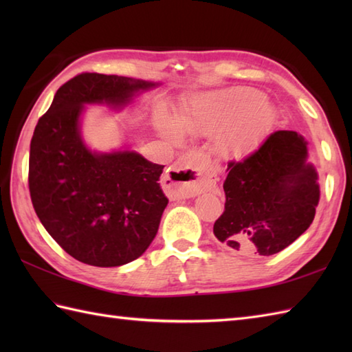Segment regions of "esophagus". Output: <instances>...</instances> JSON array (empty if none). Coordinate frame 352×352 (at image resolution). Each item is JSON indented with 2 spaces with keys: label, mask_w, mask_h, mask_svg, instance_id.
I'll return each instance as SVG.
<instances>
[{
  "label": "esophagus",
  "mask_w": 352,
  "mask_h": 352,
  "mask_svg": "<svg viewBox=\"0 0 352 352\" xmlns=\"http://www.w3.org/2000/svg\"><path fill=\"white\" fill-rule=\"evenodd\" d=\"M213 183L214 178L204 155L197 151L182 155L162 180L163 189L170 198L195 197Z\"/></svg>",
  "instance_id": "esophagus-1"
}]
</instances>
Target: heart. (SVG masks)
<instances>
[{
	"label": "heart",
	"mask_w": 352,
	"mask_h": 352,
	"mask_svg": "<svg viewBox=\"0 0 352 352\" xmlns=\"http://www.w3.org/2000/svg\"><path fill=\"white\" fill-rule=\"evenodd\" d=\"M271 107L261 95L248 87H231L199 95L189 109L182 111L178 124L193 134H214L218 131L219 153L239 155L248 151L266 133ZM162 129L170 140H180V129L163 121Z\"/></svg>",
	"instance_id": "obj_1"
}]
</instances>
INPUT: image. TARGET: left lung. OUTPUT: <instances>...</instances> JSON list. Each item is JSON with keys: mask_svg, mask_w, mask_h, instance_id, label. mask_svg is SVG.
Masks as SVG:
<instances>
[{"mask_svg": "<svg viewBox=\"0 0 352 352\" xmlns=\"http://www.w3.org/2000/svg\"><path fill=\"white\" fill-rule=\"evenodd\" d=\"M227 170L226 210L213 233L231 251L272 256L310 227L320 192L300 134H269L243 160L230 162Z\"/></svg>", "mask_w": 352, "mask_h": 352, "instance_id": "obj_1", "label": "left lung"}]
</instances>
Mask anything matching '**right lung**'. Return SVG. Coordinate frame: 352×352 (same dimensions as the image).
Wrapping results in <instances>:
<instances>
[{
	"label": "right lung",
	"mask_w": 352,
	"mask_h": 352,
	"mask_svg": "<svg viewBox=\"0 0 352 352\" xmlns=\"http://www.w3.org/2000/svg\"><path fill=\"white\" fill-rule=\"evenodd\" d=\"M151 81L83 72L56 92L37 122L28 162L34 212L50 236L81 263L113 267L151 245L168 198L162 164L133 151L96 154L80 138L85 104L125 106Z\"/></svg>",
	"instance_id": "right-lung-1"
}]
</instances>
